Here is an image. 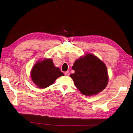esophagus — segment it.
Segmentation results:
<instances>
[{"mask_svg":"<svg viewBox=\"0 0 133 133\" xmlns=\"http://www.w3.org/2000/svg\"><path fill=\"white\" fill-rule=\"evenodd\" d=\"M64 74H65V75H66V76H69V75H70V72L68 71L65 72H64Z\"/></svg>","mask_w":133,"mask_h":133,"instance_id":"34e87169","label":"esophagus"}]
</instances>
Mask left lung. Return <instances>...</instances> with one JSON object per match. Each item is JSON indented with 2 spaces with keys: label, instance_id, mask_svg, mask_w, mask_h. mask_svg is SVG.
<instances>
[{
  "label": "left lung",
  "instance_id": "1",
  "mask_svg": "<svg viewBox=\"0 0 133 133\" xmlns=\"http://www.w3.org/2000/svg\"><path fill=\"white\" fill-rule=\"evenodd\" d=\"M70 76L81 92L92 96L103 91L108 84V74L105 64L97 57L87 54L76 59Z\"/></svg>",
  "mask_w": 133,
  "mask_h": 133
}]
</instances>
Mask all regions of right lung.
I'll return each instance as SVG.
<instances>
[{
  "label": "right lung",
  "instance_id": "right-lung-1",
  "mask_svg": "<svg viewBox=\"0 0 133 133\" xmlns=\"http://www.w3.org/2000/svg\"><path fill=\"white\" fill-rule=\"evenodd\" d=\"M60 69L54 65L50 58L38 61L31 71V77L34 83L40 89H44L52 85L56 79L64 76Z\"/></svg>",
  "mask_w": 133,
  "mask_h": 133
}]
</instances>
